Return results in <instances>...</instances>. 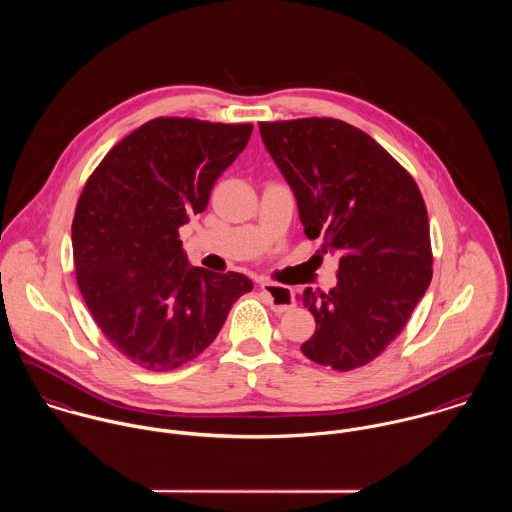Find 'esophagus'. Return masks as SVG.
<instances>
[{"label": "esophagus", "mask_w": 512, "mask_h": 512, "mask_svg": "<svg viewBox=\"0 0 512 512\" xmlns=\"http://www.w3.org/2000/svg\"><path fill=\"white\" fill-rule=\"evenodd\" d=\"M260 290L268 295L270 307L276 313H286L295 305L293 290L288 288V286H280V284H274V282H262Z\"/></svg>", "instance_id": "obj_1"}]
</instances>
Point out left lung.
Listing matches in <instances>:
<instances>
[{
	"label": "left lung",
	"mask_w": 512,
	"mask_h": 512,
	"mask_svg": "<svg viewBox=\"0 0 512 512\" xmlns=\"http://www.w3.org/2000/svg\"><path fill=\"white\" fill-rule=\"evenodd\" d=\"M309 238L341 254L337 286L301 295L315 333L301 353L347 372L374 361L432 282V240L414 177L363 130L335 118L260 122Z\"/></svg>",
	"instance_id": "8db88e82"
}]
</instances>
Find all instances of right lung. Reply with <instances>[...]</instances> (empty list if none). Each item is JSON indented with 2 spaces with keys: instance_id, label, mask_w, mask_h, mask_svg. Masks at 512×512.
<instances>
[{
  "instance_id": "obj_1",
  "label": "right lung",
  "mask_w": 512,
  "mask_h": 512,
  "mask_svg": "<svg viewBox=\"0 0 512 512\" xmlns=\"http://www.w3.org/2000/svg\"><path fill=\"white\" fill-rule=\"evenodd\" d=\"M252 128L153 118L84 183L73 219L76 284L104 337L134 365L167 372L197 359L252 290L238 272L189 268L179 240Z\"/></svg>"
}]
</instances>
